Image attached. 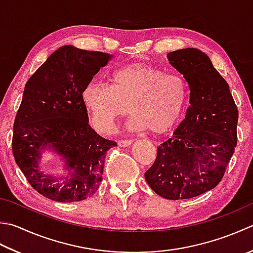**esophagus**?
<instances>
[{"mask_svg": "<svg viewBox=\"0 0 253 253\" xmlns=\"http://www.w3.org/2000/svg\"><path fill=\"white\" fill-rule=\"evenodd\" d=\"M131 143H132V140H129V139L118 140V146H120V147H128V146H130Z\"/></svg>", "mask_w": 253, "mask_h": 253, "instance_id": "obj_1", "label": "esophagus"}]
</instances>
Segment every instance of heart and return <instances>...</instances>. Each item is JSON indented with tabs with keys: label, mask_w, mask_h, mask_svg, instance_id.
Here are the masks:
<instances>
[{
	"label": "heart",
	"mask_w": 253,
	"mask_h": 253,
	"mask_svg": "<svg viewBox=\"0 0 253 253\" xmlns=\"http://www.w3.org/2000/svg\"><path fill=\"white\" fill-rule=\"evenodd\" d=\"M82 98L98 130L112 131L116 121L126 117L130 108L131 130L162 136L181 121L189 101V85L181 74L132 63L114 73L112 85L87 83Z\"/></svg>",
	"instance_id": "1"
}]
</instances>
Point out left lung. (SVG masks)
<instances>
[{"instance_id":"left-lung-1","label":"left lung","mask_w":253,"mask_h":253,"mask_svg":"<svg viewBox=\"0 0 253 253\" xmlns=\"http://www.w3.org/2000/svg\"><path fill=\"white\" fill-rule=\"evenodd\" d=\"M167 58L189 84L190 106L173 136L158 147L145 177L163 199L187 200L221 181L237 146L238 108L205 52L185 48Z\"/></svg>"}]
</instances>
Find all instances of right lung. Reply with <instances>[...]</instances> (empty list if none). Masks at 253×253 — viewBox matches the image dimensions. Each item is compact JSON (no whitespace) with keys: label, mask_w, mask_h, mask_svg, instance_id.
Wrapping results in <instances>:
<instances>
[{"label":"right lung","mask_w":253,"mask_h":253,"mask_svg":"<svg viewBox=\"0 0 253 253\" xmlns=\"http://www.w3.org/2000/svg\"><path fill=\"white\" fill-rule=\"evenodd\" d=\"M112 57L67 44L51 53L25 85L14 122L13 155L29 184L49 200L83 201L101 184L106 152L117 143L90 126L82 93ZM46 149L63 158L66 176L39 169Z\"/></svg>","instance_id":"1"}]
</instances>
